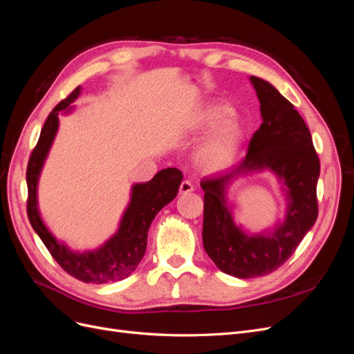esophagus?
<instances>
[{
	"instance_id": "esophagus-1",
	"label": "esophagus",
	"mask_w": 354,
	"mask_h": 354,
	"mask_svg": "<svg viewBox=\"0 0 354 354\" xmlns=\"http://www.w3.org/2000/svg\"><path fill=\"white\" fill-rule=\"evenodd\" d=\"M190 192H194V185H192L189 180L181 181V185H180V195H186V194H190Z\"/></svg>"
}]
</instances>
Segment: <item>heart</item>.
<instances>
[{
	"instance_id": "heart-1",
	"label": "heart",
	"mask_w": 354,
	"mask_h": 354,
	"mask_svg": "<svg viewBox=\"0 0 354 354\" xmlns=\"http://www.w3.org/2000/svg\"><path fill=\"white\" fill-rule=\"evenodd\" d=\"M212 128L196 149V164L208 173L229 168L238 159L245 143V130L227 104H209L195 121V130Z\"/></svg>"
}]
</instances>
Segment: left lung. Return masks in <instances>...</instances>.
Listing matches in <instances>:
<instances>
[{"instance_id":"obj_1","label":"left lung","mask_w":354,"mask_h":354,"mask_svg":"<svg viewBox=\"0 0 354 354\" xmlns=\"http://www.w3.org/2000/svg\"><path fill=\"white\" fill-rule=\"evenodd\" d=\"M260 102L261 125L245 159L230 171L203 180L202 241L218 269L239 279L274 272L294 254L317 218L316 186L320 164L312 136L294 104L273 85L250 77ZM269 170L280 181L287 202L286 217L259 234L243 231L234 221L228 199L238 178Z\"/></svg>"}]
</instances>
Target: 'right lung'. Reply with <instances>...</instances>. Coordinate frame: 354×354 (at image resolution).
<instances>
[{
	"label": "right lung",
	"mask_w": 354,
	"mask_h": 354,
	"mask_svg": "<svg viewBox=\"0 0 354 354\" xmlns=\"http://www.w3.org/2000/svg\"><path fill=\"white\" fill-rule=\"evenodd\" d=\"M82 87L75 88L69 97L53 109L42 127L39 140L29 158L26 169L28 217L32 229L47 246L63 270L85 283H109L122 281L140 264L146 252L147 232L156 214L178 194L183 174L177 168H165L146 183H134L130 202L122 212L120 226L100 246L87 251H75L59 241L46 226L38 207V181L50 149L59 131V115H69Z\"/></svg>",
	"instance_id": "right-lung-1"
}]
</instances>
